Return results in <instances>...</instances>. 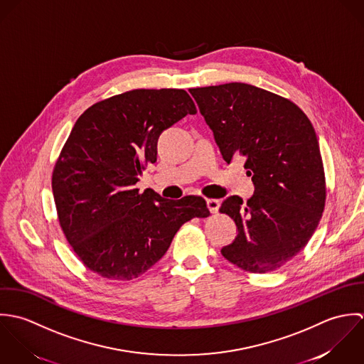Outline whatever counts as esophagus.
Returning <instances> with one entry per match:
<instances>
[{"instance_id": "34e87169", "label": "esophagus", "mask_w": 364, "mask_h": 364, "mask_svg": "<svg viewBox=\"0 0 364 364\" xmlns=\"http://www.w3.org/2000/svg\"><path fill=\"white\" fill-rule=\"evenodd\" d=\"M207 207L208 210L213 213V214H217L218 213L219 207H220V203L215 198H208L207 200Z\"/></svg>"}]
</instances>
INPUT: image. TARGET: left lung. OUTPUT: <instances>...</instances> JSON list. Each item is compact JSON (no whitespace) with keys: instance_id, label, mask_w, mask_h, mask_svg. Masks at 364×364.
I'll use <instances>...</instances> for the list:
<instances>
[{"instance_id":"left-lung-1","label":"left lung","mask_w":364,"mask_h":364,"mask_svg":"<svg viewBox=\"0 0 364 364\" xmlns=\"http://www.w3.org/2000/svg\"><path fill=\"white\" fill-rule=\"evenodd\" d=\"M222 157H245L255 194L228 197L219 211L237 226L222 256L250 273L280 269L298 255L322 217L325 173L315 129L290 100L245 84L190 88Z\"/></svg>"}]
</instances>
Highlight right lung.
Returning <instances> with one entry per match:
<instances>
[{
    "mask_svg": "<svg viewBox=\"0 0 364 364\" xmlns=\"http://www.w3.org/2000/svg\"><path fill=\"white\" fill-rule=\"evenodd\" d=\"M197 114L184 90H132L100 101L74 124L52 174L62 230L95 274L132 280L167 252L183 223L207 218L203 197L166 200L135 184L157 159L160 134Z\"/></svg>",
    "mask_w": 364,
    "mask_h": 364,
    "instance_id": "obj_1",
    "label": "right lung"
}]
</instances>
